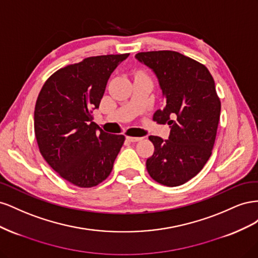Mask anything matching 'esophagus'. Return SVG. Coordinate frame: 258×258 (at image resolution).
<instances>
[{
  "mask_svg": "<svg viewBox=\"0 0 258 258\" xmlns=\"http://www.w3.org/2000/svg\"><path fill=\"white\" fill-rule=\"evenodd\" d=\"M126 139L128 140V141H130V142H139V141H141V140H142L143 138H136V137H126Z\"/></svg>",
  "mask_w": 258,
  "mask_h": 258,
  "instance_id": "obj_1",
  "label": "esophagus"
}]
</instances>
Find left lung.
<instances>
[{
    "label": "left lung",
    "mask_w": 258,
    "mask_h": 258,
    "mask_svg": "<svg viewBox=\"0 0 258 258\" xmlns=\"http://www.w3.org/2000/svg\"><path fill=\"white\" fill-rule=\"evenodd\" d=\"M136 59L154 72L165 99L153 119L171 128L168 140L148 137L155 151L146 160L147 172L159 184L179 186L212 154L221 115L214 80L204 64L177 51L139 52Z\"/></svg>",
    "instance_id": "left-lung-1"
}]
</instances>
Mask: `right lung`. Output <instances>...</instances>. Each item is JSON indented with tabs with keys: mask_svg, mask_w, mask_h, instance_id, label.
Returning <instances> with one entry per match:
<instances>
[{
	"mask_svg": "<svg viewBox=\"0 0 258 258\" xmlns=\"http://www.w3.org/2000/svg\"><path fill=\"white\" fill-rule=\"evenodd\" d=\"M129 53L89 57L46 81L37 97L34 131L46 162L68 182L93 187L110 175L123 144L122 135L104 132L92 121L108 79Z\"/></svg>",
	"mask_w": 258,
	"mask_h": 258,
	"instance_id": "right-lung-1",
	"label": "right lung"
}]
</instances>
